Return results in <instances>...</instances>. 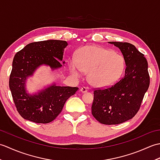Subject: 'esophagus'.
Segmentation results:
<instances>
[{
    "instance_id": "34e87169",
    "label": "esophagus",
    "mask_w": 160,
    "mask_h": 160,
    "mask_svg": "<svg viewBox=\"0 0 160 160\" xmlns=\"http://www.w3.org/2000/svg\"><path fill=\"white\" fill-rule=\"evenodd\" d=\"M87 87H82V88H81V89H80V91H81V92H82V93H86L87 92Z\"/></svg>"
}]
</instances>
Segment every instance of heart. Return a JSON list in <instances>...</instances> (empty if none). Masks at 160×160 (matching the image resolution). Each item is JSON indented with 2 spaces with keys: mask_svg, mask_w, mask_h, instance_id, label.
Listing matches in <instances>:
<instances>
[{
  "mask_svg": "<svg viewBox=\"0 0 160 160\" xmlns=\"http://www.w3.org/2000/svg\"><path fill=\"white\" fill-rule=\"evenodd\" d=\"M125 69V60L121 54L99 46H85L77 58L69 62V71L79 78L89 73V82L96 87H107L120 79Z\"/></svg>",
  "mask_w": 160,
  "mask_h": 160,
  "instance_id": "obj_1",
  "label": "heart"
}]
</instances>
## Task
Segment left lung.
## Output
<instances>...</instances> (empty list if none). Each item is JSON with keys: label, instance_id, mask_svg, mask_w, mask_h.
Here are the masks:
<instances>
[{"label": "left lung", "instance_id": "left-lung-1", "mask_svg": "<svg viewBox=\"0 0 160 160\" xmlns=\"http://www.w3.org/2000/svg\"><path fill=\"white\" fill-rule=\"evenodd\" d=\"M118 47L126 64L123 78L107 89L94 90L91 113L101 124H118L131 120L140 109L150 77L143 53L128 42H108Z\"/></svg>", "mask_w": 160, "mask_h": 160}]
</instances>
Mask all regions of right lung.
Listing matches in <instances>:
<instances>
[{"label": "right lung", "instance_id": "add662e5", "mask_svg": "<svg viewBox=\"0 0 160 160\" xmlns=\"http://www.w3.org/2000/svg\"><path fill=\"white\" fill-rule=\"evenodd\" d=\"M67 45L64 40H44L29 43L16 53L9 85L16 109L25 120L42 124L52 122L62 111L68 98L78 91V87L55 84L33 95L27 93L25 89L26 80L40 65L45 64L53 70L62 66L60 61Z\"/></svg>", "mask_w": 160, "mask_h": 160}]
</instances>
